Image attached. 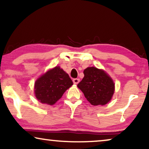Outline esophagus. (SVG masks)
Here are the masks:
<instances>
[{"label":"esophagus","mask_w":149,"mask_h":149,"mask_svg":"<svg viewBox=\"0 0 149 149\" xmlns=\"http://www.w3.org/2000/svg\"><path fill=\"white\" fill-rule=\"evenodd\" d=\"M79 81H80V79H73V83H74V84H75V85L78 84V83H79Z\"/></svg>","instance_id":"34e87169"}]
</instances>
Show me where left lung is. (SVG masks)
<instances>
[{
  "label": "left lung",
  "mask_w": 149,
  "mask_h": 149,
  "mask_svg": "<svg viewBox=\"0 0 149 149\" xmlns=\"http://www.w3.org/2000/svg\"><path fill=\"white\" fill-rule=\"evenodd\" d=\"M83 74L84 77L77 87L84 93L85 98L93 106L107 104L115 91V84L111 77L95 67H88Z\"/></svg>",
  "instance_id": "1"
}]
</instances>
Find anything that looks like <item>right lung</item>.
Returning <instances> with one entry per match:
<instances>
[{
  "label": "right lung",
  "mask_w": 149,
  "mask_h": 149,
  "mask_svg": "<svg viewBox=\"0 0 149 149\" xmlns=\"http://www.w3.org/2000/svg\"><path fill=\"white\" fill-rule=\"evenodd\" d=\"M72 85L68 74L60 66H56L36 81L34 93L40 102L54 105Z\"/></svg>",
  "instance_id": "1"
}]
</instances>
